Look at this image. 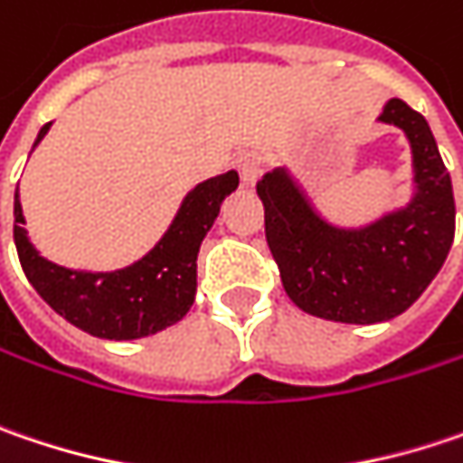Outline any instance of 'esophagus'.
<instances>
[{
  "label": "esophagus",
  "instance_id": "obj_1",
  "mask_svg": "<svg viewBox=\"0 0 463 463\" xmlns=\"http://www.w3.org/2000/svg\"><path fill=\"white\" fill-rule=\"evenodd\" d=\"M237 171H240V179L245 186H255L258 182V176H260V157L255 155V152H242L240 157H237Z\"/></svg>",
  "mask_w": 463,
  "mask_h": 463
}]
</instances>
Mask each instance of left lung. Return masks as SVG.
I'll return each mask as SVG.
<instances>
[{
    "mask_svg": "<svg viewBox=\"0 0 463 463\" xmlns=\"http://www.w3.org/2000/svg\"><path fill=\"white\" fill-rule=\"evenodd\" d=\"M377 123L401 128L411 147V192L403 205L366 223H337L318 211L289 165L258 184L284 292L316 318L380 324L401 316L438 277L453 245V186L427 118L392 97Z\"/></svg>",
    "mask_w": 463,
    "mask_h": 463,
    "instance_id": "8db88e82",
    "label": "left lung"
}]
</instances>
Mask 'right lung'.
Returning <instances> with one entry per match:
<instances>
[{
	"label": "right lung",
	"mask_w": 463,
	"mask_h": 463,
	"mask_svg": "<svg viewBox=\"0 0 463 463\" xmlns=\"http://www.w3.org/2000/svg\"><path fill=\"white\" fill-rule=\"evenodd\" d=\"M42 126L33 149L47 137ZM237 171L200 182L184 194L165 234L139 260L116 271L68 269L33 248L15 189V248L31 287L54 314L99 340H139L189 314L197 295V252L218 218L221 203L237 189Z\"/></svg>",
	"instance_id": "add662e5"
}]
</instances>
